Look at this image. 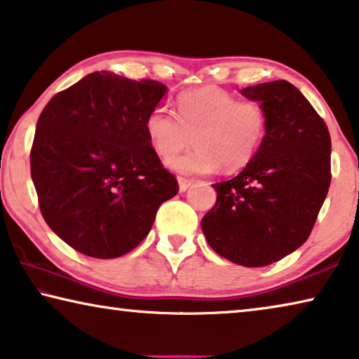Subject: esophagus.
Segmentation results:
<instances>
[{
  "label": "esophagus",
  "instance_id": "34e87169",
  "mask_svg": "<svg viewBox=\"0 0 359 359\" xmlns=\"http://www.w3.org/2000/svg\"><path fill=\"white\" fill-rule=\"evenodd\" d=\"M191 184H193V180L179 177V190H180V193H184V191L189 190L190 187H191Z\"/></svg>",
  "mask_w": 359,
  "mask_h": 359
}]
</instances>
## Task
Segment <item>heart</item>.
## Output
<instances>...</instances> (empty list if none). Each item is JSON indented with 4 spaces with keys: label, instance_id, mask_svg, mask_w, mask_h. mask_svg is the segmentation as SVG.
<instances>
[{
    "label": "heart",
    "instance_id": "heart-1",
    "mask_svg": "<svg viewBox=\"0 0 359 359\" xmlns=\"http://www.w3.org/2000/svg\"><path fill=\"white\" fill-rule=\"evenodd\" d=\"M177 111L158 105L145 116L144 129L156 155L179 174L238 170L257 156L269 133V111L259 100H240L217 86L182 93ZM194 137L197 149L177 158Z\"/></svg>",
    "mask_w": 359,
    "mask_h": 359
}]
</instances>
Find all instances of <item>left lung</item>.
<instances>
[{"label": "left lung", "mask_w": 359, "mask_h": 359, "mask_svg": "<svg viewBox=\"0 0 359 359\" xmlns=\"http://www.w3.org/2000/svg\"><path fill=\"white\" fill-rule=\"evenodd\" d=\"M269 111V133L236 177L214 184L215 206L201 229L209 246L233 264L265 266L310 236L331 185V135L326 123L291 83L241 90Z\"/></svg>", "instance_id": "8db88e82"}]
</instances>
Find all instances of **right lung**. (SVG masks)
Masks as SVG:
<instances>
[{"instance_id":"add662e5","label":"right lung","mask_w":359,"mask_h":359,"mask_svg":"<svg viewBox=\"0 0 359 359\" xmlns=\"http://www.w3.org/2000/svg\"><path fill=\"white\" fill-rule=\"evenodd\" d=\"M168 93L153 79L94 72L55 94L38 118L32 180L49 229L75 251L115 259L137 248L179 185L144 121Z\"/></svg>"}]
</instances>
